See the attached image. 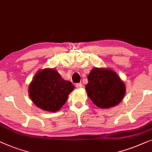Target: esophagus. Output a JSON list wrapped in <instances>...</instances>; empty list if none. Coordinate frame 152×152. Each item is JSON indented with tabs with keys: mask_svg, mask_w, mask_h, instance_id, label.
<instances>
[{
	"mask_svg": "<svg viewBox=\"0 0 152 152\" xmlns=\"http://www.w3.org/2000/svg\"><path fill=\"white\" fill-rule=\"evenodd\" d=\"M76 88H78V89L81 88V87H83V85L81 84V83H77V84L76 85Z\"/></svg>",
	"mask_w": 152,
	"mask_h": 152,
	"instance_id": "esophagus-1",
	"label": "esophagus"
}]
</instances>
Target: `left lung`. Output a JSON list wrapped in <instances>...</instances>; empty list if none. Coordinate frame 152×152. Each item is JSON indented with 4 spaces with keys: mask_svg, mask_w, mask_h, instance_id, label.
Listing matches in <instances>:
<instances>
[{
    "mask_svg": "<svg viewBox=\"0 0 152 152\" xmlns=\"http://www.w3.org/2000/svg\"><path fill=\"white\" fill-rule=\"evenodd\" d=\"M87 96L97 107L108 109L118 104L125 96L126 87L116 72L110 69L94 67L87 76Z\"/></svg>",
    "mask_w": 152,
    "mask_h": 152,
    "instance_id": "8db88e82",
    "label": "left lung"
}]
</instances>
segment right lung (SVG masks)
Instances as JSON below:
<instances>
[{
    "label": "right lung",
    "instance_id": "obj_1",
    "mask_svg": "<svg viewBox=\"0 0 152 152\" xmlns=\"http://www.w3.org/2000/svg\"><path fill=\"white\" fill-rule=\"evenodd\" d=\"M70 81L62 78L54 69H44L35 74L29 86V96L38 107L47 112L58 111L74 90Z\"/></svg>",
    "mask_w": 152,
    "mask_h": 152
}]
</instances>
